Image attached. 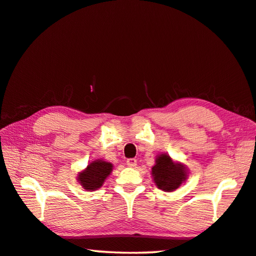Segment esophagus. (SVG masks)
Listing matches in <instances>:
<instances>
[{
    "label": "esophagus",
    "instance_id": "1",
    "mask_svg": "<svg viewBox=\"0 0 256 256\" xmlns=\"http://www.w3.org/2000/svg\"><path fill=\"white\" fill-rule=\"evenodd\" d=\"M126 164L128 166H137V160H136L134 158H130V159H127Z\"/></svg>",
    "mask_w": 256,
    "mask_h": 256
}]
</instances>
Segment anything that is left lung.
I'll return each mask as SVG.
<instances>
[{
    "label": "left lung",
    "instance_id": "obj_1",
    "mask_svg": "<svg viewBox=\"0 0 256 256\" xmlns=\"http://www.w3.org/2000/svg\"><path fill=\"white\" fill-rule=\"evenodd\" d=\"M152 176L159 189L170 192L179 188L188 174L184 166L174 164L169 156L160 154L152 166Z\"/></svg>",
    "mask_w": 256,
    "mask_h": 256
}]
</instances>
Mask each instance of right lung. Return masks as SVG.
<instances>
[{"mask_svg": "<svg viewBox=\"0 0 256 256\" xmlns=\"http://www.w3.org/2000/svg\"><path fill=\"white\" fill-rule=\"evenodd\" d=\"M112 164L102 160L92 161L87 166L86 170L78 174V181L86 190H97L104 184L107 176L110 174Z\"/></svg>", "mask_w": 256, "mask_h": 256, "instance_id": "add662e5", "label": "right lung"}]
</instances>
